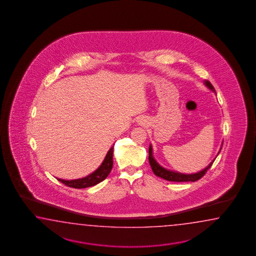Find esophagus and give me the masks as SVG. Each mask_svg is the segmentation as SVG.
<instances>
[{
    "instance_id": "34e87169",
    "label": "esophagus",
    "mask_w": 256,
    "mask_h": 256,
    "mask_svg": "<svg viewBox=\"0 0 256 256\" xmlns=\"http://www.w3.org/2000/svg\"><path fill=\"white\" fill-rule=\"evenodd\" d=\"M140 124H141V122H140Z\"/></svg>"
}]
</instances>
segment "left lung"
Returning <instances> with one entry per match:
<instances>
[{
	"label": "left lung",
	"mask_w": 256,
	"mask_h": 256,
	"mask_svg": "<svg viewBox=\"0 0 256 256\" xmlns=\"http://www.w3.org/2000/svg\"><path fill=\"white\" fill-rule=\"evenodd\" d=\"M205 84L208 88H210L213 92H215V88L212 86V84L208 80L205 82ZM149 163L151 166L152 172L154 173L156 176H158L159 178H162L164 180H168V181H173V182H188V181H191L194 182L196 180H200L204 174H206L208 170L212 166L213 162L210 164L207 168L203 169L200 172L196 173V174H181V173H178V172H174V171H170L168 169L164 168L154 160V158L152 156V146H149Z\"/></svg>",
	"instance_id": "left-lung-1"
}]
</instances>
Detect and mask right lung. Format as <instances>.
<instances>
[{
  "label": "right lung",
  "instance_id": "obj_1",
  "mask_svg": "<svg viewBox=\"0 0 256 256\" xmlns=\"http://www.w3.org/2000/svg\"><path fill=\"white\" fill-rule=\"evenodd\" d=\"M112 156H114V146L110 147L109 152H107L100 166L96 171H94L92 174H88L83 178L74 180H60V178L58 180L66 186L74 188H85L97 185L100 182L104 181L112 171V164H114Z\"/></svg>",
  "mask_w": 256,
  "mask_h": 256
}]
</instances>
